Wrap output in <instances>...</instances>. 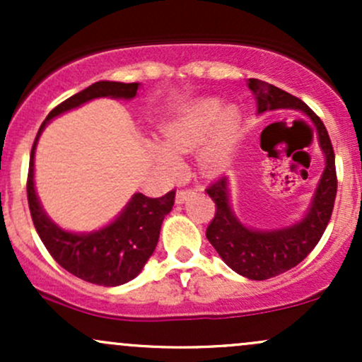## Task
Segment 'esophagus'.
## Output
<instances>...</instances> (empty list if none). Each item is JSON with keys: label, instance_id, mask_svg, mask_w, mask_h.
<instances>
[{"label": "esophagus", "instance_id": "obj_1", "mask_svg": "<svg viewBox=\"0 0 362 362\" xmlns=\"http://www.w3.org/2000/svg\"><path fill=\"white\" fill-rule=\"evenodd\" d=\"M190 194H194V190L192 189H180L177 192V197H175V201H177V204H182V202H185L187 199H189V195Z\"/></svg>", "mask_w": 362, "mask_h": 362}]
</instances>
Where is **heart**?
Instances as JSON below:
<instances>
[{
    "label": "heart",
    "instance_id": "b5f03b06",
    "mask_svg": "<svg viewBox=\"0 0 362 362\" xmlns=\"http://www.w3.org/2000/svg\"><path fill=\"white\" fill-rule=\"evenodd\" d=\"M242 132V114L236 107H226L218 98H201L182 107L160 126L163 148H153L156 163L165 172L175 173V155L199 149V163L206 170H218L230 160Z\"/></svg>",
    "mask_w": 362,
    "mask_h": 362
}]
</instances>
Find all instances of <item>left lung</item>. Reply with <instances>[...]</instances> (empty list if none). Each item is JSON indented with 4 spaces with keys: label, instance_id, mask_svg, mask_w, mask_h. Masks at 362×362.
Masks as SVG:
<instances>
[{
    "label": "left lung",
    "instance_id": "1",
    "mask_svg": "<svg viewBox=\"0 0 362 362\" xmlns=\"http://www.w3.org/2000/svg\"><path fill=\"white\" fill-rule=\"evenodd\" d=\"M248 86L255 93L259 114L276 109H298L305 112L317 126L320 146L325 153L327 160L308 214L300 223L282 230L255 231L245 228L230 207L226 177L218 178L206 189L216 204L214 218L211 219L206 230L207 240L228 267L248 279L264 281L296 267L317 247L334 211L335 195H337V172H335V155L330 136L322 119L305 102L277 86L253 78L248 81Z\"/></svg>",
    "mask_w": 362,
    "mask_h": 362
}]
</instances>
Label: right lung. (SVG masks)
<instances>
[{
	"label": "right lung",
	"instance_id": "add662e5",
	"mask_svg": "<svg viewBox=\"0 0 362 362\" xmlns=\"http://www.w3.org/2000/svg\"><path fill=\"white\" fill-rule=\"evenodd\" d=\"M139 83L97 81L49 112L40 126L30 153L27 177V199L30 216L40 240L51 257L62 269L91 284L112 286L126 284L141 272L146 260L155 252L160 238L161 223L175 204V190L163 197L151 199L144 194H134L126 209L109 226L88 235H76L61 230L45 216L37 199L34 187V155L40 132L56 115L80 107L93 98H134Z\"/></svg>",
	"mask_w": 362,
	"mask_h": 362
}]
</instances>
